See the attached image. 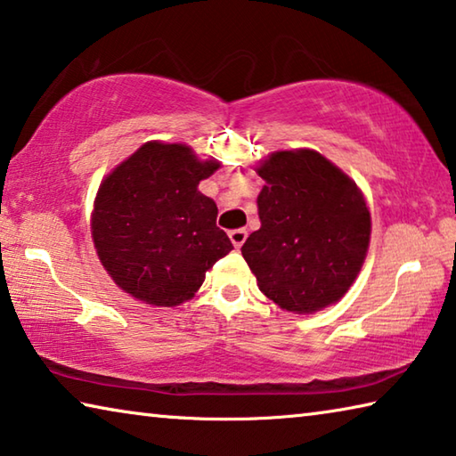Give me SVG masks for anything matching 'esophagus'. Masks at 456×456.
<instances>
[{
    "label": "esophagus",
    "instance_id": "esophagus-1",
    "mask_svg": "<svg viewBox=\"0 0 456 456\" xmlns=\"http://www.w3.org/2000/svg\"><path fill=\"white\" fill-rule=\"evenodd\" d=\"M228 236H230V240H232V244L236 246V248H240V246L246 240V236H248V232H246L244 228H236V230H230Z\"/></svg>",
    "mask_w": 456,
    "mask_h": 456
}]
</instances>
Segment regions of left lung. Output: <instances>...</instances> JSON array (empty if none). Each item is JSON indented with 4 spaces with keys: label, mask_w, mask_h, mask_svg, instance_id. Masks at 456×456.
I'll return each mask as SVG.
<instances>
[{
    "label": "left lung",
    "mask_w": 456,
    "mask_h": 456,
    "mask_svg": "<svg viewBox=\"0 0 456 456\" xmlns=\"http://www.w3.org/2000/svg\"><path fill=\"white\" fill-rule=\"evenodd\" d=\"M260 228L242 246L258 289L290 313L338 303L362 271L371 218L362 190L313 149L277 151L256 167Z\"/></svg>",
    "instance_id": "8db88e82"
}]
</instances>
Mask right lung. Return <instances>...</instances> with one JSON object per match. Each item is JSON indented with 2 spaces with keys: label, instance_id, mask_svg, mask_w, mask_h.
<instances>
[{
  "label": "right lung",
  "instance_id": "add662e5",
  "mask_svg": "<svg viewBox=\"0 0 456 456\" xmlns=\"http://www.w3.org/2000/svg\"><path fill=\"white\" fill-rule=\"evenodd\" d=\"M218 167L188 145L149 141L102 179L91 230L117 287L153 307L196 295L206 271L234 248L216 226V201L198 190Z\"/></svg>",
  "mask_w": 456,
  "mask_h": 456
}]
</instances>
